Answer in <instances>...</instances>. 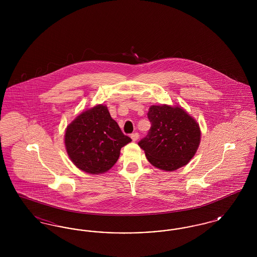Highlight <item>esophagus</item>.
Instances as JSON below:
<instances>
[{"instance_id": "1", "label": "esophagus", "mask_w": 257, "mask_h": 257, "mask_svg": "<svg viewBox=\"0 0 257 257\" xmlns=\"http://www.w3.org/2000/svg\"><path fill=\"white\" fill-rule=\"evenodd\" d=\"M131 139L133 142H137L138 139H139V134L138 133H134V134L131 135Z\"/></svg>"}]
</instances>
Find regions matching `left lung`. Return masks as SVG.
Masks as SVG:
<instances>
[{"label":"left lung","instance_id":"obj_1","mask_svg":"<svg viewBox=\"0 0 257 257\" xmlns=\"http://www.w3.org/2000/svg\"><path fill=\"white\" fill-rule=\"evenodd\" d=\"M149 133L140 143L148 162L162 171H174L195 156L201 132L196 119L180 106L152 105L147 112Z\"/></svg>","mask_w":257,"mask_h":257}]
</instances>
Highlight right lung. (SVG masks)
Returning a JSON list of instances; mask_svg holds the SVG:
<instances>
[{
  "label": "right lung",
  "mask_w": 257,
  "mask_h": 257,
  "mask_svg": "<svg viewBox=\"0 0 257 257\" xmlns=\"http://www.w3.org/2000/svg\"><path fill=\"white\" fill-rule=\"evenodd\" d=\"M132 140L121 132L106 105L83 110L67 125L64 145L74 165L89 174L107 172Z\"/></svg>",
  "instance_id": "add662e5"
}]
</instances>
